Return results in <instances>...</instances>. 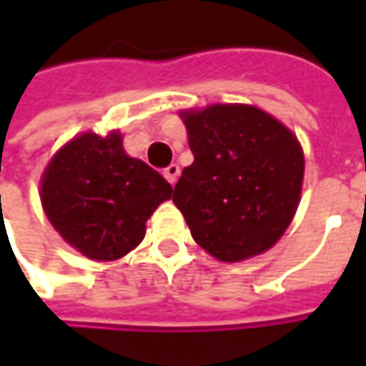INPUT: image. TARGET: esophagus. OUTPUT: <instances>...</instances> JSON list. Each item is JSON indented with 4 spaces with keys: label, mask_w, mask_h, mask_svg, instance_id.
Segmentation results:
<instances>
[{
    "label": "esophagus",
    "mask_w": 366,
    "mask_h": 366,
    "mask_svg": "<svg viewBox=\"0 0 366 366\" xmlns=\"http://www.w3.org/2000/svg\"><path fill=\"white\" fill-rule=\"evenodd\" d=\"M179 173H181V169H179V164H169L167 169H164V177H167V181L171 183V185H175L177 183V177H179Z\"/></svg>",
    "instance_id": "34e87169"
}]
</instances>
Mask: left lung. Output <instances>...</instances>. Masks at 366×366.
<instances>
[{
	"mask_svg": "<svg viewBox=\"0 0 366 366\" xmlns=\"http://www.w3.org/2000/svg\"><path fill=\"white\" fill-rule=\"evenodd\" d=\"M193 162L173 204L212 257L238 262L269 250L300 205L303 150L271 114L244 104L181 112Z\"/></svg>",
	"mask_w": 366,
	"mask_h": 366,
	"instance_id": "1",
	"label": "left lung"
}]
</instances>
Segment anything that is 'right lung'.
<instances>
[{"label":"right lung","instance_id":"obj_1","mask_svg":"<svg viewBox=\"0 0 366 366\" xmlns=\"http://www.w3.org/2000/svg\"><path fill=\"white\" fill-rule=\"evenodd\" d=\"M173 187L124 152L120 132H85L66 142L40 181L44 214L81 254L118 260L142 242L147 219Z\"/></svg>","mask_w":366,"mask_h":366}]
</instances>
